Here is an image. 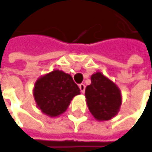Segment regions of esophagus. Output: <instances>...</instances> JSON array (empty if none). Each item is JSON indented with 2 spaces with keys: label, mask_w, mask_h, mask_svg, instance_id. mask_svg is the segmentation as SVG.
<instances>
[{
  "label": "esophagus",
  "mask_w": 152,
  "mask_h": 152,
  "mask_svg": "<svg viewBox=\"0 0 152 152\" xmlns=\"http://www.w3.org/2000/svg\"><path fill=\"white\" fill-rule=\"evenodd\" d=\"M79 87H80V92L82 93H84L85 92V90H86V86L84 85V84H80V86H79Z\"/></svg>",
  "instance_id": "esophagus-1"
}]
</instances>
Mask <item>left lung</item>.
<instances>
[{"instance_id": "obj_1", "label": "left lung", "mask_w": 152, "mask_h": 152, "mask_svg": "<svg viewBox=\"0 0 152 152\" xmlns=\"http://www.w3.org/2000/svg\"><path fill=\"white\" fill-rule=\"evenodd\" d=\"M91 81L85 92L90 113L98 121L112 119L119 112L122 104L120 89L100 72L92 74Z\"/></svg>"}]
</instances>
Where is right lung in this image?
<instances>
[{
    "label": "right lung",
    "mask_w": 152,
    "mask_h": 152,
    "mask_svg": "<svg viewBox=\"0 0 152 152\" xmlns=\"http://www.w3.org/2000/svg\"><path fill=\"white\" fill-rule=\"evenodd\" d=\"M33 94L39 109L54 118L66 111L71 100L80 94V90L70 74L53 70L36 80Z\"/></svg>",
    "instance_id": "1"
}]
</instances>
